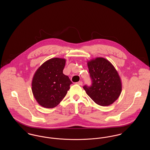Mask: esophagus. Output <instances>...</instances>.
<instances>
[{
  "label": "esophagus",
  "mask_w": 150,
  "mask_h": 150,
  "mask_svg": "<svg viewBox=\"0 0 150 150\" xmlns=\"http://www.w3.org/2000/svg\"><path fill=\"white\" fill-rule=\"evenodd\" d=\"M77 84L79 85V86H82L83 85V82L82 81H79L77 83Z\"/></svg>",
  "instance_id": "1"
}]
</instances>
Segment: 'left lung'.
<instances>
[{
    "label": "left lung",
    "instance_id": "obj_1",
    "mask_svg": "<svg viewBox=\"0 0 150 150\" xmlns=\"http://www.w3.org/2000/svg\"><path fill=\"white\" fill-rule=\"evenodd\" d=\"M92 83L84 86L86 94L98 105L107 106L120 96L122 83L118 71L107 59L97 57L87 62Z\"/></svg>",
    "mask_w": 150,
    "mask_h": 150
}]
</instances>
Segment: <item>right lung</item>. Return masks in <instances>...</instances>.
<instances>
[{"instance_id":"right-lung-1","label":"right lung","mask_w":150,"mask_h":150,"mask_svg":"<svg viewBox=\"0 0 150 150\" xmlns=\"http://www.w3.org/2000/svg\"><path fill=\"white\" fill-rule=\"evenodd\" d=\"M64 58H54L44 62L36 71L32 91L37 102L43 107H56L66 96L72 82L63 73Z\"/></svg>"}]
</instances>
